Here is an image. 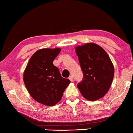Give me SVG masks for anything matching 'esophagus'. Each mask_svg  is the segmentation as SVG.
I'll list each match as a JSON object with an SVG mask.
<instances>
[{"mask_svg":"<svg viewBox=\"0 0 133 133\" xmlns=\"http://www.w3.org/2000/svg\"><path fill=\"white\" fill-rule=\"evenodd\" d=\"M69 79H70V81H72V82L73 81V76H70Z\"/></svg>","mask_w":133,"mask_h":133,"instance_id":"obj_1","label":"esophagus"}]
</instances>
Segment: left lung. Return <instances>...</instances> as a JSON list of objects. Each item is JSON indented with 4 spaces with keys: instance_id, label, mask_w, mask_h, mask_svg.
I'll list each match as a JSON object with an SVG mask.
<instances>
[{
    "instance_id": "left-lung-1",
    "label": "left lung",
    "mask_w": 133,
    "mask_h": 133,
    "mask_svg": "<svg viewBox=\"0 0 133 133\" xmlns=\"http://www.w3.org/2000/svg\"><path fill=\"white\" fill-rule=\"evenodd\" d=\"M83 73L78 87L83 97L95 101L109 91L114 76V68L109 55L103 48L88 43L75 48Z\"/></svg>"
}]
</instances>
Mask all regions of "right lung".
<instances>
[{
    "label": "right lung",
    "mask_w": 133,
    "mask_h": 133,
    "mask_svg": "<svg viewBox=\"0 0 133 133\" xmlns=\"http://www.w3.org/2000/svg\"><path fill=\"white\" fill-rule=\"evenodd\" d=\"M61 49H42L36 51L29 60L23 74V81L31 97L46 106H53L62 98L71 83L62 78L53 64Z\"/></svg>",
    "instance_id": "obj_1"
}]
</instances>
